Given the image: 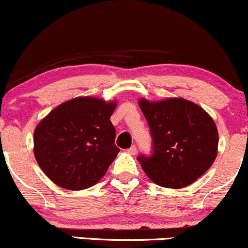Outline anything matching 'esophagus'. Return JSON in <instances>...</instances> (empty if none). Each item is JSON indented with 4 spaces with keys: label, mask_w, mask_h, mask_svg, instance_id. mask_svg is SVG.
<instances>
[{
    "label": "esophagus",
    "mask_w": 248,
    "mask_h": 248,
    "mask_svg": "<svg viewBox=\"0 0 248 248\" xmlns=\"http://www.w3.org/2000/svg\"><path fill=\"white\" fill-rule=\"evenodd\" d=\"M127 152H128V153H129V154H130V155H135V154H136V153H138V149H136V147H135V146H132V147H130V148H129V149H128V150H127Z\"/></svg>",
    "instance_id": "34e87169"
}]
</instances>
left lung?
<instances>
[{
    "label": "left lung",
    "instance_id": "8db88e82",
    "mask_svg": "<svg viewBox=\"0 0 248 248\" xmlns=\"http://www.w3.org/2000/svg\"><path fill=\"white\" fill-rule=\"evenodd\" d=\"M153 138V155L138 161L154 183L182 189L197 181L217 157L218 130L198 105L182 98L139 100Z\"/></svg>",
    "mask_w": 248,
    "mask_h": 248
}]
</instances>
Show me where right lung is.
Listing matches in <instances>:
<instances>
[{"label":"right lung","mask_w":248,"mask_h":248,"mask_svg":"<svg viewBox=\"0 0 248 248\" xmlns=\"http://www.w3.org/2000/svg\"><path fill=\"white\" fill-rule=\"evenodd\" d=\"M116 101L79 96L62 102L37 124L33 154L57 186L84 190L104 177L120 152L110 116Z\"/></svg>","instance_id":"right-lung-1"}]
</instances>
